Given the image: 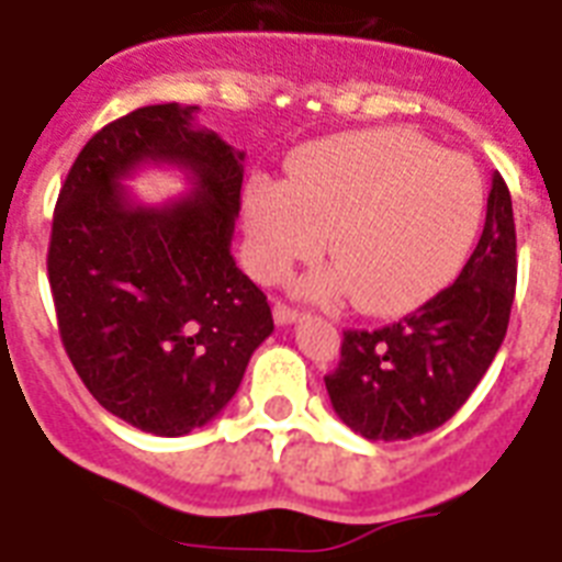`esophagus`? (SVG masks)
Returning <instances> with one entry per match:
<instances>
[{
	"mask_svg": "<svg viewBox=\"0 0 562 562\" xmlns=\"http://www.w3.org/2000/svg\"><path fill=\"white\" fill-rule=\"evenodd\" d=\"M301 318V313L294 306H285V303H273V322L277 324H294Z\"/></svg>",
	"mask_w": 562,
	"mask_h": 562,
	"instance_id": "obj_1",
	"label": "esophagus"
}]
</instances>
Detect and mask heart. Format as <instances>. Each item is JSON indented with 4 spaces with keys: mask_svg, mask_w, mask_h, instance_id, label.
I'll return each mask as SVG.
<instances>
[{
    "mask_svg": "<svg viewBox=\"0 0 562 562\" xmlns=\"http://www.w3.org/2000/svg\"><path fill=\"white\" fill-rule=\"evenodd\" d=\"M482 207L480 172L417 133L330 136L294 154L282 184L247 187L249 265L273 282L322 247L330 265L301 282L303 294H351L372 315L408 313L461 268Z\"/></svg>",
    "mask_w": 562,
    "mask_h": 562,
    "instance_id": "heart-1",
    "label": "heart"
}]
</instances>
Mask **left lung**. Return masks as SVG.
Instances as JSON below:
<instances>
[{
    "label": "left lung",
    "mask_w": 562,
    "mask_h": 562,
    "mask_svg": "<svg viewBox=\"0 0 562 562\" xmlns=\"http://www.w3.org/2000/svg\"><path fill=\"white\" fill-rule=\"evenodd\" d=\"M513 297V199L494 172L480 244L459 280L402 322L345 330L339 366L324 378L336 417L366 440H411L443 426L488 372Z\"/></svg>",
    "instance_id": "left-lung-1"
}]
</instances>
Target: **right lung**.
<instances>
[{
    "label": "right lung",
    "instance_id": "1",
    "mask_svg": "<svg viewBox=\"0 0 562 562\" xmlns=\"http://www.w3.org/2000/svg\"><path fill=\"white\" fill-rule=\"evenodd\" d=\"M196 112L157 103L94 133L49 235V289L77 375L110 414L160 438L217 417L273 334L268 297L232 256L244 151L199 127ZM143 165H176L191 193L136 203L123 181Z\"/></svg>",
    "mask_w": 562,
    "mask_h": 562
}]
</instances>
